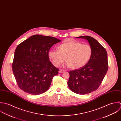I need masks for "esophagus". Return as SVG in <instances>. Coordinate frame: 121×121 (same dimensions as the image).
I'll return each instance as SVG.
<instances>
[{"label": "esophagus", "instance_id": "esophagus-1", "mask_svg": "<svg viewBox=\"0 0 121 121\" xmlns=\"http://www.w3.org/2000/svg\"><path fill=\"white\" fill-rule=\"evenodd\" d=\"M65 71L64 70H63V69H60V70H59V73H63V72H64Z\"/></svg>", "mask_w": 121, "mask_h": 121}]
</instances>
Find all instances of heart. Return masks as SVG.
<instances>
[{"mask_svg":"<svg viewBox=\"0 0 121 121\" xmlns=\"http://www.w3.org/2000/svg\"><path fill=\"white\" fill-rule=\"evenodd\" d=\"M92 49L88 44L70 41L61 44L58 50L51 49L48 52L49 59L53 65L58 67L66 58L67 65L73 69H79L90 60Z\"/></svg>","mask_w":121,"mask_h":121,"instance_id":"b5f03b06","label":"heart"}]
</instances>
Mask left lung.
Here are the masks:
<instances>
[{
	"label": "left lung",
	"mask_w": 121,
	"mask_h": 121,
	"mask_svg": "<svg viewBox=\"0 0 121 121\" xmlns=\"http://www.w3.org/2000/svg\"><path fill=\"white\" fill-rule=\"evenodd\" d=\"M78 38L86 39L92 49V56L83 67L70 71L67 82L69 88L79 95L91 93L99 88L108 70L107 52L95 38L81 36Z\"/></svg>",
	"instance_id": "8db88e82"
}]
</instances>
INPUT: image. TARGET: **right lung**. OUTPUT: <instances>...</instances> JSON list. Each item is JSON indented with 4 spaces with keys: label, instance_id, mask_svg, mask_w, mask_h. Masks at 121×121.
<instances>
[{
    "label": "right lung",
    "instance_id": "add662e5",
    "mask_svg": "<svg viewBox=\"0 0 121 121\" xmlns=\"http://www.w3.org/2000/svg\"><path fill=\"white\" fill-rule=\"evenodd\" d=\"M61 42L55 37L34 35L19 44L15 49L12 69L19 88L32 95L48 90L59 70L50 62L48 51Z\"/></svg>",
    "mask_w": 121,
    "mask_h": 121
}]
</instances>
